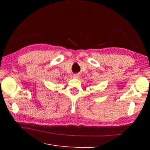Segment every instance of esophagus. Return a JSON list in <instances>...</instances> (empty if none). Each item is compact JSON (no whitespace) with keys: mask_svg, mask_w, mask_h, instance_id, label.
Masks as SVG:
<instances>
[{"mask_svg":"<svg viewBox=\"0 0 150 150\" xmlns=\"http://www.w3.org/2000/svg\"><path fill=\"white\" fill-rule=\"evenodd\" d=\"M73 78H75V79H79L80 76L78 74H75L73 75Z\"/></svg>","mask_w":150,"mask_h":150,"instance_id":"obj_1","label":"esophagus"}]
</instances>
